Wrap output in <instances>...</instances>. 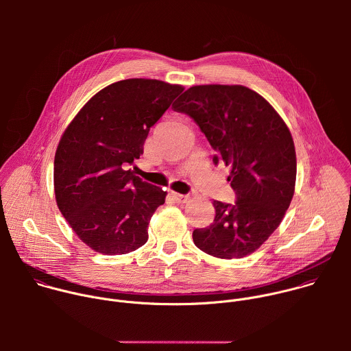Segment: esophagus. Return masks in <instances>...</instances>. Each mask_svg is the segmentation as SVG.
<instances>
[{"instance_id": "obj_1", "label": "esophagus", "mask_w": 351, "mask_h": 351, "mask_svg": "<svg viewBox=\"0 0 351 351\" xmlns=\"http://www.w3.org/2000/svg\"><path fill=\"white\" fill-rule=\"evenodd\" d=\"M171 197H172L173 202H176V203H186L187 198H189V195H186V194H179V193H176V191H171Z\"/></svg>"}]
</instances>
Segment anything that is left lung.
Here are the masks:
<instances>
[{
  "mask_svg": "<svg viewBox=\"0 0 351 351\" xmlns=\"http://www.w3.org/2000/svg\"><path fill=\"white\" fill-rule=\"evenodd\" d=\"M189 115L222 160L236 203L214 202V222L194 229L193 241L218 258L254 253L280 225L294 194L295 149L289 128L254 90L240 84L187 88L172 106Z\"/></svg>",
  "mask_w": 351,
  "mask_h": 351,
  "instance_id": "left-lung-1",
  "label": "left lung"
}]
</instances>
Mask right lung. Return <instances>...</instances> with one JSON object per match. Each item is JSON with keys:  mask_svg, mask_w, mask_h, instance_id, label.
I'll return each instance as SVG.
<instances>
[{"mask_svg": "<svg viewBox=\"0 0 351 351\" xmlns=\"http://www.w3.org/2000/svg\"><path fill=\"white\" fill-rule=\"evenodd\" d=\"M182 91L156 79L121 80L93 95L65 129L54 160L57 206L94 252L119 256L145 244L167 191L123 167L140 158L149 128Z\"/></svg>", "mask_w": 351, "mask_h": 351, "instance_id": "right-lung-1", "label": "right lung"}]
</instances>
